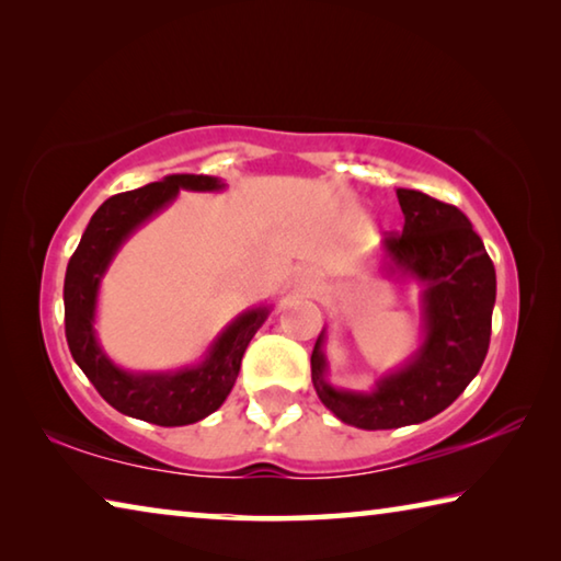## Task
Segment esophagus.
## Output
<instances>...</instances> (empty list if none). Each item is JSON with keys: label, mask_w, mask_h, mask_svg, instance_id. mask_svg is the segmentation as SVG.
<instances>
[{"label": "esophagus", "mask_w": 561, "mask_h": 561, "mask_svg": "<svg viewBox=\"0 0 561 561\" xmlns=\"http://www.w3.org/2000/svg\"><path fill=\"white\" fill-rule=\"evenodd\" d=\"M319 277H314V274H307V277L299 279V287L301 291H317L319 289Z\"/></svg>", "instance_id": "obj_1"}]
</instances>
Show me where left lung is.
I'll return each mask as SVG.
<instances>
[{
  "label": "left lung",
  "instance_id": "left-lung-1",
  "mask_svg": "<svg viewBox=\"0 0 561 561\" xmlns=\"http://www.w3.org/2000/svg\"><path fill=\"white\" fill-rule=\"evenodd\" d=\"M403 232L383 240V274L423 284L425 339L411 360L358 393L327 381L324 331L311 351V381L339 421L364 431L403 428L445 411L478 376L488 356L495 264L458 207L417 190H396Z\"/></svg>",
  "mask_w": 561,
  "mask_h": 561
}]
</instances>
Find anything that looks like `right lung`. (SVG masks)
I'll list each match as a JSON object with an SVG mask.
<instances>
[{"label": "right lung", "instance_id": "obj_1", "mask_svg": "<svg viewBox=\"0 0 561 561\" xmlns=\"http://www.w3.org/2000/svg\"><path fill=\"white\" fill-rule=\"evenodd\" d=\"M222 187V180L213 175H168L146 187L113 195L93 213L71 254L64 279L66 341L73 360L96 386L103 401L123 415L175 428L215 413L232 391L244 348L270 317L267 307L247 309L213 341L203 364L168 374L123 371L99 346L93 329L99 287L121 244L173 203L180 190L215 193Z\"/></svg>", "mask_w": 561, "mask_h": 561}]
</instances>
